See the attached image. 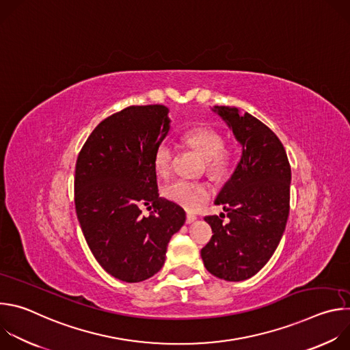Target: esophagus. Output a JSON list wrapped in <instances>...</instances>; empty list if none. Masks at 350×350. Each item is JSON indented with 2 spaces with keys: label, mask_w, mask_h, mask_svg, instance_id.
<instances>
[{
  "label": "esophagus",
  "mask_w": 350,
  "mask_h": 350,
  "mask_svg": "<svg viewBox=\"0 0 350 350\" xmlns=\"http://www.w3.org/2000/svg\"><path fill=\"white\" fill-rule=\"evenodd\" d=\"M195 220H196V216H195V215L187 213V217H185V223H187V224H191V223H193Z\"/></svg>",
  "instance_id": "34e87169"
}]
</instances>
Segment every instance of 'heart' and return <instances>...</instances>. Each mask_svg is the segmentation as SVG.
I'll return each instance as SVG.
<instances>
[{
  "label": "heart",
  "mask_w": 350,
  "mask_h": 350,
  "mask_svg": "<svg viewBox=\"0 0 350 350\" xmlns=\"http://www.w3.org/2000/svg\"><path fill=\"white\" fill-rule=\"evenodd\" d=\"M183 141L205 161L206 173L213 178L226 177L237 162V149L224 142L223 133L212 126H196L187 130ZM173 166V152L169 145L161 144L154 154V167L159 176H167ZM167 201L187 209L196 211L208 202L209 187L202 181L176 180L163 188Z\"/></svg>",
  "instance_id": "b5f03b06"
}]
</instances>
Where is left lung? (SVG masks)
Masks as SVG:
<instances>
[{
  "instance_id": "left-lung-1",
  "label": "left lung",
  "mask_w": 350,
  "mask_h": 350,
  "mask_svg": "<svg viewBox=\"0 0 350 350\" xmlns=\"http://www.w3.org/2000/svg\"><path fill=\"white\" fill-rule=\"evenodd\" d=\"M242 144V158L216 205L227 212L206 216L211 241L201 249L206 270L226 281L255 275L273 256L289 215L291 166L280 138L259 119L237 108L216 107ZM226 216V215H224Z\"/></svg>"
}]
</instances>
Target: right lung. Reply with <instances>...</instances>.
I'll return each mask as SVG.
<instances>
[{
  "label": "right lung",
  "mask_w": 350,
  "mask_h": 350,
  "mask_svg": "<svg viewBox=\"0 0 350 350\" xmlns=\"http://www.w3.org/2000/svg\"><path fill=\"white\" fill-rule=\"evenodd\" d=\"M169 122L163 105L127 107L99 123L77 157L75 208L81 231L96 262L126 282L162 269L167 243L185 221L181 206L159 196L154 167Z\"/></svg>",
  "instance_id": "add662e5"
}]
</instances>
